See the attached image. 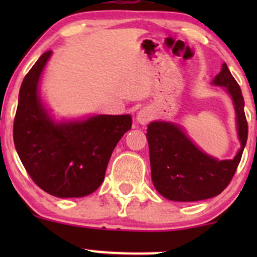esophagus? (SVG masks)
I'll return each instance as SVG.
<instances>
[{
  "label": "esophagus",
  "instance_id": "34e87169",
  "mask_svg": "<svg viewBox=\"0 0 257 257\" xmlns=\"http://www.w3.org/2000/svg\"><path fill=\"white\" fill-rule=\"evenodd\" d=\"M153 118V112L149 108H142L138 113H137V121L142 125H145L147 123H149Z\"/></svg>",
  "mask_w": 257,
  "mask_h": 257
}]
</instances>
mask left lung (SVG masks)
<instances>
[{
  "mask_svg": "<svg viewBox=\"0 0 257 257\" xmlns=\"http://www.w3.org/2000/svg\"><path fill=\"white\" fill-rule=\"evenodd\" d=\"M212 84L224 87L231 97L241 147L234 159L219 160L199 149L179 124L152 121L147 131L152 180L158 193L169 200L190 203L219 195L229 185L241 160L247 141L245 103L226 63Z\"/></svg>",
  "mask_w": 257,
  "mask_h": 257,
  "instance_id": "8db88e82",
  "label": "left lung"
}]
</instances>
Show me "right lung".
I'll return each instance as SVG.
<instances>
[{"instance_id": "right-lung-1", "label": "right lung", "mask_w": 257, "mask_h": 257, "mask_svg": "<svg viewBox=\"0 0 257 257\" xmlns=\"http://www.w3.org/2000/svg\"><path fill=\"white\" fill-rule=\"evenodd\" d=\"M52 51L23 79L14 123L17 154L32 180L57 198H82L104 180L114 148L132 128V116L97 114L56 121L41 100L38 83Z\"/></svg>"}]
</instances>
